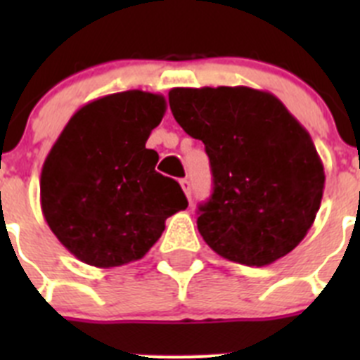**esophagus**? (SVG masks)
<instances>
[{"label":"esophagus","instance_id":"obj_1","mask_svg":"<svg viewBox=\"0 0 360 360\" xmlns=\"http://www.w3.org/2000/svg\"><path fill=\"white\" fill-rule=\"evenodd\" d=\"M180 186H182L184 193H186L187 198H191V182L187 180V178H184V180H180Z\"/></svg>","mask_w":360,"mask_h":360}]
</instances>
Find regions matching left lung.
<instances>
[{"label":"left lung","mask_w":360,"mask_h":360,"mask_svg":"<svg viewBox=\"0 0 360 360\" xmlns=\"http://www.w3.org/2000/svg\"><path fill=\"white\" fill-rule=\"evenodd\" d=\"M169 106L211 160L214 189L196 221L205 243L249 266L292 252L323 200L324 167L310 133L276 95L249 86L173 88Z\"/></svg>","instance_id":"1"}]
</instances>
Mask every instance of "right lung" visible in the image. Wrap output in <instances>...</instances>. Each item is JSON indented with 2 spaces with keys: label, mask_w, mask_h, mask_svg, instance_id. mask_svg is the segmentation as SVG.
Segmentation results:
<instances>
[{
  "label": "right lung",
  "mask_w": 360,
  "mask_h": 360,
  "mask_svg": "<svg viewBox=\"0 0 360 360\" xmlns=\"http://www.w3.org/2000/svg\"><path fill=\"white\" fill-rule=\"evenodd\" d=\"M165 113L158 94L128 90L73 113L41 171V209L70 254L98 269L146 256L165 219L187 207L176 180L146 148Z\"/></svg>",
  "instance_id": "1"
}]
</instances>
